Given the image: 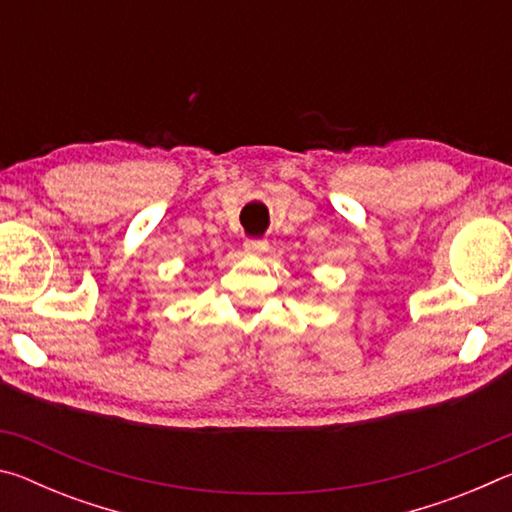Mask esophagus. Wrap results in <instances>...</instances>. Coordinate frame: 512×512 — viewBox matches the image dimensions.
Wrapping results in <instances>:
<instances>
[{"label": "esophagus", "instance_id": "34e87169", "mask_svg": "<svg viewBox=\"0 0 512 512\" xmlns=\"http://www.w3.org/2000/svg\"><path fill=\"white\" fill-rule=\"evenodd\" d=\"M244 250L250 255H262L268 250V241L266 239H246L244 241Z\"/></svg>", "mask_w": 512, "mask_h": 512}]
</instances>
